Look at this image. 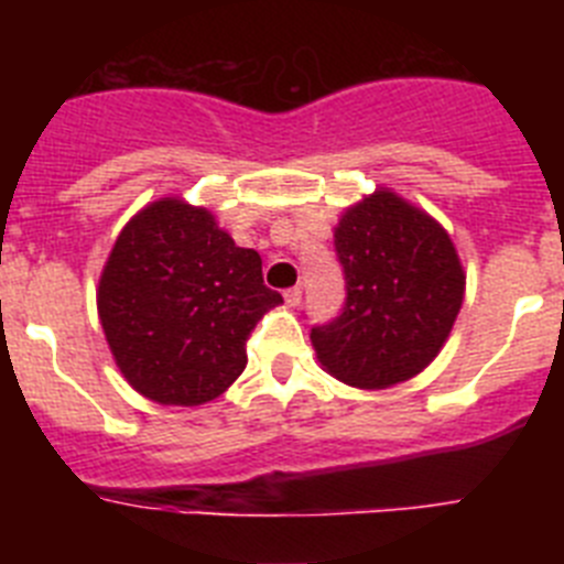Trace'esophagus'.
Returning <instances> with one entry per match:
<instances>
[{
    "label": "esophagus",
    "instance_id": "1",
    "mask_svg": "<svg viewBox=\"0 0 564 564\" xmlns=\"http://www.w3.org/2000/svg\"><path fill=\"white\" fill-rule=\"evenodd\" d=\"M285 302L291 307H296L299 302H302V288H288V291H285Z\"/></svg>",
    "mask_w": 564,
    "mask_h": 564
}]
</instances>
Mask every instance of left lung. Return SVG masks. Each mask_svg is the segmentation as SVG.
Segmentation results:
<instances>
[{"label":"left lung","mask_w":564,"mask_h":564,"mask_svg":"<svg viewBox=\"0 0 564 564\" xmlns=\"http://www.w3.org/2000/svg\"><path fill=\"white\" fill-rule=\"evenodd\" d=\"M333 237L347 302L311 330L322 370L356 390L410 381L443 350L466 293L449 231L381 186L344 208Z\"/></svg>","instance_id":"1"}]
</instances>
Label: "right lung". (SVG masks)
<instances>
[{"mask_svg": "<svg viewBox=\"0 0 564 564\" xmlns=\"http://www.w3.org/2000/svg\"><path fill=\"white\" fill-rule=\"evenodd\" d=\"M96 302L129 387L163 406H200L242 376L248 336L282 296L208 208L161 197L121 228Z\"/></svg>", "mask_w": 564, "mask_h": 564, "instance_id": "obj_1", "label": "right lung"}]
</instances>
